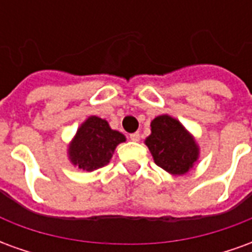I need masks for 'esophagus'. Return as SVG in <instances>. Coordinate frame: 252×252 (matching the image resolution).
<instances>
[{
	"mask_svg": "<svg viewBox=\"0 0 252 252\" xmlns=\"http://www.w3.org/2000/svg\"><path fill=\"white\" fill-rule=\"evenodd\" d=\"M129 139H131L132 142H139V140H140V135H139V132L131 133V135H129Z\"/></svg>",
	"mask_w": 252,
	"mask_h": 252,
	"instance_id": "esophagus-1",
	"label": "esophagus"
}]
</instances>
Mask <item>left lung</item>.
<instances>
[{
    "label": "left lung",
    "instance_id": "1",
    "mask_svg": "<svg viewBox=\"0 0 252 252\" xmlns=\"http://www.w3.org/2000/svg\"><path fill=\"white\" fill-rule=\"evenodd\" d=\"M155 163L171 174L189 171L198 158L194 139L170 116H158L151 123V135L146 139Z\"/></svg>",
    "mask_w": 252,
    "mask_h": 252
}]
</instances>
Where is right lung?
I'll list each match as a JSON object with an SVG mask.
<instances>
[{"mask_svg":"<svg viewBox=\"0 0 252 252\" xmlns=\"http://www.w3.org/2000/svg\"><path fill=\"white\" fill-rule=\"evenodd\" d=\"M126 142L120 132L110 129L108 121L92 116L78 129L68 154L79 169L92 171L109 163L117 144Z\"/></svg>","mask_w":252,"mask_h":252,"instance_id":"add662e5","label":"right lung"}]
</instances>
